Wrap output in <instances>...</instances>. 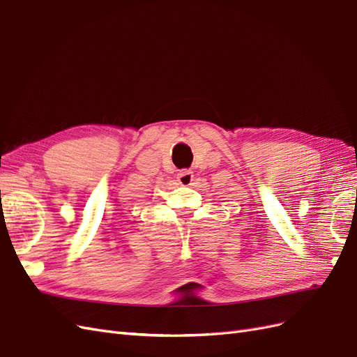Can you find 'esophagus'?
Masks as SVG:
<instances>
[{"label": "esophagus", "mask_w": 357, "mask_h": 357, "mask_svg": "<svg viewBox=\"0 0 357 357\" xmlns=\"http://www.w3.org/2000/svg\"><path fill=\"white\" fill-rule=\"evenodd\" d=\"M177 181L181 186H190L193 181V172L189 169H181L177 174Z\"/></svg>", "instance_id": "obj_1"}]
</instances>
